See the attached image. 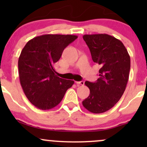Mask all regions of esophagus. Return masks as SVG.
Segmentation results:
<instances>
[{
  "mask_svg": "<svg viewBox=\"0 0 147 147\" xmlns=\"http://www.w3.org/2000/svg\"><path fill=\"white\" fill-rule=\"evenodd\" d=\"M75 83L77 84H78V85L84 86V83H85V82H84V81H81V82H76Z\"/></svg>",
  "mask_w": 147,
  "mask_h": 147,
  "instance_id": "34e87169",
  "label": "esophagus"
}]
</instances>
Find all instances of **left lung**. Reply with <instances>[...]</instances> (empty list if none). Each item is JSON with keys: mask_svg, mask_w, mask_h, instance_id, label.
Listing matches in <instances>:
<instances>
[{"mask_svg": "<svg viewBox=\"0 0 147 147\" xmlns=\"http://www.w3.org/2000/svg\"><path fill=\"white\" fill-rule=\"evenodd\" d=\"M92 59L101 67L95 82H85L90 95L82 102L84 107L93 113H102L117 104L129 80L131 59L122 42L106 34L83 36Z\"/></svg>", "mask_w": 147, "mask_h": 147, "instance_id": "left-lung-1", "label": "left lung"}]
</instances>
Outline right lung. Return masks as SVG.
Here are the masks:
<instances>
[{
  "instance_id": "1",
  "label": "right lung",
  "mask_w": 147,
  "mask_h": 147,
  "mask_svg": "<svg viewBox=\"0 0 147 147\" xmlns=\"http://www.w3.org/2000/svg\"><path fill=\"white\" fill-rule=\"evenodd\" d=\"M77 36L44 34L30 40L18 59L21 85L27 98L41 110L57 106L74 81L55 75L54 65L61 57L63 50Z\"/></svg>"
}]
</instances>
